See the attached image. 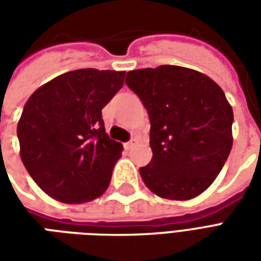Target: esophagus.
Listing matches in <instances>:
<instances>
[{
	"label": "esophagus",
	"instance_id": "esophagus-1",
	"mask_svg": "<svg viewBox=\"0 0 261 261\" xmlns=\"http://www.w3.org/2000/svg\"><path fill=\"white\" fill-rule=\"evenodd\" d=\"M137 141H138V140H137V138H131L130 141H128V142H125V144H124V147L127 148V149H130V148H133V147H134V145H136Z\"/></svg>",
	"mask_w": 261,
	"mask_h": 261
}]
</instances>
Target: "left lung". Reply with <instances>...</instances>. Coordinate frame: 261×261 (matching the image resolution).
<instances>
[{
	"instance_id": "obj_1",
	"label": "left lung",
	"mask_w": 261,
	"mask_h": 261,
	"mask_svg": "<svg viewBox=\"0 0 261 261\" xmlns=\"http://www.w3.org/2000/svg\"><path fill=\"white\" fill-rule=\"evenodd\" d=\"M125 84L147 109L151 162L145 186L168 200H190L211 186L229 156L233 112L210 76L179 65L128 71Z\"/></svg>"
}]
</instances>
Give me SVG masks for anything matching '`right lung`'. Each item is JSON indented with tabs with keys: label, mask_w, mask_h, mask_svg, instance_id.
Instances as JSON below:
<instances>
[{
	"label": "right lung",
	"mask_w": 261,
	"mask_h": 261,
	"mask_svg": "<svg viewBox=\"0 0 261 261\" xmlns=\"http://www.w3.org/2000/svg\"><path fill=\"white\" fill-rule=\"evenodd\" d=\"M125 71L82 68L32 93L19 121L20 159L47 196L67 204L100 197L123 145L105 130L102 109L121 89Z\"/></svg>",
	"instance_id": "add662e5"
}]
</instances>
